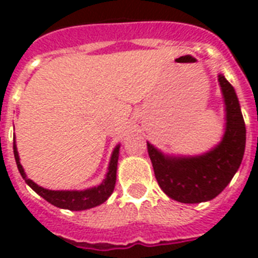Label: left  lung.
I'll return each instance as SVG.
<instances>
[{
    "mask_svg": "<svg viewBox=\"0 0 258 258\" xmlns=\"http://www.w3.org/2000/svg\"><path fill=\"white\" fill-rule=\"evenodd\" d=\"M225 103V134L221 142L201 155H167L147 142L155 178L166 196L182 204L216 198L232 180L245 153L246 128L238 97L224 75H218Z\"/></svg>",
    "mask_w": 258,
    "mask_h": 258,
    "instance_id": "8db88e82",
    "label": "left lung"
}]
</instances>
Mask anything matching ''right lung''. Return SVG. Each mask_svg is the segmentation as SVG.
<instances>
[{
	"label": "right lung",
	"mask_w": 258,
	"mask_h": 258,
	"mask_svg": "<svg viewBox=\"0 0 258 258\" xmlns=\"http://www.w3.org/2000/svg\"><path fill=\"white\" fill-rule=\"evenodd\" d=\"M119 149H120V145H117L113 149L111 159H109L108 171H107L105 178L99 186H93V187L86 188V190H48V188H44L41 186H38L37 183H34L33 180L26 176L24 167L20 163V157H18L16 142H13V153L18 171H20L22 178L25 179L26 183L29 184L38 196L48 201L49 204L54 205L56 208L68 209V210H72V212L95 208V206H99V205L108 200V197L112 194L113 188H115V182H116Z\"/></svg>",
	"instance_id": "right-lung-1"
}]
</instances>
